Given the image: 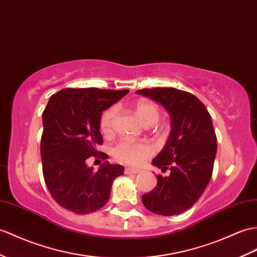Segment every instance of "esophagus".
<instances>
[{
	"label": "esophagus",
	"mask_w": 257,
	"mask_h": 257,
	"mask_svg": "<svg viewBox=\"0 0 257 257\" xmlns=\"http://www.w3.org/2000/svg\"><path fill=\"white\" fill-rule=\"evenodd\" d=\"M140 171L137 169H131V168H126L124 169V174H138Z\"/></svg>",
	"instance_id": "1"
}]
</instances>
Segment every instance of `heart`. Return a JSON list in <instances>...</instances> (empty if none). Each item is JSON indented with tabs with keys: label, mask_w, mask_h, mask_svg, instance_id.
<instances>
[{
	"label": "heart",
	"mask_w": 257,
	"mask_h": 257,
	"mask_svg": "<svg viewBox=\"0 0 257 257\" xmlns=\"http://www.w3.org/2000/svg\"><path fill=\"white\" fill-rule=\"evenodd\" d=\"M135 112L140 121L149 127L154 124L160 118V109L156 103L148 99H140L135 106ZM117 108L111 107L100 117V130L105 136L114 134ZM154 148L147 142H135L131 140H121L112 148V157L119 163L138 166L147 159L153 156Z\"/></svg>",
	"instance_id": "1"
}]
</instances>
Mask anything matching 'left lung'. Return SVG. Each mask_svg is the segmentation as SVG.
Instances as JSON below:
<instances>
[{"label":"left lung","instance_id":"left-lung-1","mask_svg":"<svg viewBox=\"0 0 257 257\" xmlns=\"http://www.w3.org/2000/svg\"><path fill=\"white\" fill-rule=\"evenodd\" d=\"M138 94L164 106L172 130L152 163L169 176L158 175L156 188L142 196L148 210L175 216L193 207L209 184L217 153V136L206 106L192 93L174 87L142 88Z\"/></svg>","mask_w":257,"mask_h":257}]
</instances>
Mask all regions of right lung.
<instances>
[{"label":"right lung","instance_id":"obj_1","mask_svg":"<svg viewBox=\"0 0 257 257\" xmlns=\"http://www.w3.org/2000/svg\"><path fill=\"white\" fill-rule=\"evenodd\" d=\"M128 92L63 88L49 98L40 141L43 174L52 198L64 209L77 214L100 209L109 199L112 182L123 174V166L109 164L97 147L103 145L101 112ZM89 157L104 161L98 171L86 165Z\"/></svg>","mask_w":257,"mask_h":257}]
</instances>
